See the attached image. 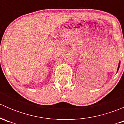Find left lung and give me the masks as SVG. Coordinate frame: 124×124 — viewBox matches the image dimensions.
<instances>
[{
    "label": "left lung",
    "instance_id": "left-lung-1",
    "mask_svg": "<svg viewBox=\"0 0 124 124\" xmlns=\"http://www.w3.org/2000/svg\"><path fill=\"white\" fill-rule=\"evenodd\" d=\"M120 64H121V62L119 61V64H118V67H117V71H118L119 70V67H120Z\"/></svg>",
    "mask_w": 124,
    "mask_h": 124
}]
</instances>
